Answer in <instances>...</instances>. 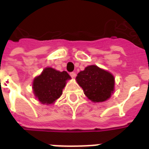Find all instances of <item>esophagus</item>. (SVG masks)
Returning a JSON list of instances; mask_svg holds the SVG:
<instances>
[{"label": "esophagus", "instance_id": "obj_1", "mask_svg": "<svg viewBox=\"0 0 149 149\" xmlns=\"http://www.w3.org/2000/svg\"><path fill=\"white\" fill-rule=\"evenodd\" d=\"M70 76H71V77H72V78L76 77V72H70Z\"/></svg>", "mask_w": 149, "mask_h": 149}]
</instances>
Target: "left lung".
I'll return each instance as SVG.
<instances>
[{"label":"left lung","instance_id":"1","mask_svg":"<svg viewBox=\"0 0 149 149\" xmlns=\"http://www.w3.org/2000/svg\"><path fill=\"white\" fill-rule=\"evenodd\" d=\"M76 80L85 96L95 103L109 99L114 91V77L97 65L86 67L78 73Z\"/></svg>","mask_w":149,"mask_h":149}]
</instances>
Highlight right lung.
I'll return each instance as SVG.
<instances>
[{"label":"right lung","mask_w":149,"mask_h":149,"mask_svg":"<svg viewBox=\"0 0 149 149\" xmlns=\"http://www.w3.org/2000/svg\"><path fill=\"white\" fill-rule=\"evenodd\" d=\"M71 79L68 72L52 68H45L41 74L33 80V89L40 103L51 104L61 96L66 81Z\"/></svg>","instance_id":"right-lung-1"}]
</instances>
